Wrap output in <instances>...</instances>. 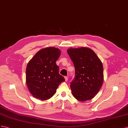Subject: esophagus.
Listing matches in <instances>:
<instances>
[{
  "label": "esophagus",
  "instance_id": "esophagus-1",
  "mask_svg": "<svg viewBox=\"0 0 128 128\" xmlns=\"http://www.w3.org/2000/svg\"><path fill=\"white\" fill-rule=\"evenodd\" d=\"M65 81L66 82H67L68 81V77H66V76H65Z\"/></svg>",
  "mask_w": 128,
  "mask_h": 128
}]
</instances>
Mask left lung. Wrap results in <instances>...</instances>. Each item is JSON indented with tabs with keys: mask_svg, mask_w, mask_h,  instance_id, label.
<instances>
[{
	"mask_svg": "<svg viewBox=\"0 0 128 128\" xmlns=\"http://www.w3.org/2000/svg\"><path fill=\"white\" fill-rule=\"evenodd\" d=\"M72 61L75 76L70 83L74 97L78 100H90L98 93L103 82V67L100 60L88 48L68 50Z\"/></svg>",
	"mask_w": 128,
	"mask_h": 128,
	"instance_id": "obj_1",
	"label": "left lung"
}]
</instances>
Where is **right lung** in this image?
Here are the masks:
<instances>
[{
	"label": "right lung",
	"mask_w": 128,
	"mask_h": 128,
	"mask_svg": "<svg viewBox=\"0 0 128 128\" xmlns=\"http://www.w3.org/2000/svg\"><path fill=\"white\" fill-rule=\"evenodd\" d=\"M60 55L58 48H46L39 51L28 63L26 81L28 89L35 98L42 100L50 99L59 85L65 81L56 63Z\"/></svg>",
	"instance_id": "add662e5"
}]
</instances>
